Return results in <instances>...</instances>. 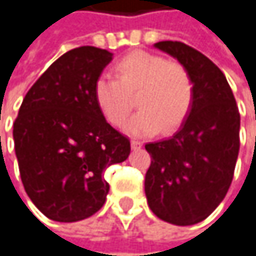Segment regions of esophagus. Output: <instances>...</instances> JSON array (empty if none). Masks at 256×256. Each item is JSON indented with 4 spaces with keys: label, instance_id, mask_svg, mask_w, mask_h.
Listing matches in <instances>:
<instances>
[{
    "label": "esophagus",
    "instance_id": "34e87169",
    "mask_svg": "<svg viewBox=\"0 0 256 256\" xmlns=\"http://www.w3.org/2000/svg\"><path fill=\"white\" fill-rule=\"evenodd\" d=\"M130 147H132L134 150H140V148L142 147V142H141V141H136V140H134V141L130 142Z\"/></svg>",
    "mask_w": 256,
    "mask_h": 256
}]
</instances>
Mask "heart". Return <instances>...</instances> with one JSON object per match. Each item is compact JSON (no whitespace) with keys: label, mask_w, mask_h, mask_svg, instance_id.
<instances>
[{"label":"heart","mask_w":256,"mask_h":256,"mask_svg":"<svg viewBox=\"0 0 256 256\" xmlns=\"http://www.w3.org/2000/svg\"><path fill=\"white\" fill-rule=\"evenodd\" d=\"M115 80L102 76L94 83V100L109 124L122 127L134 109L140 108L127 130L132 135H152L159 129L179 127L194 102V82L179 62L159 54L136 50L114 65Z\"/></svg>","instance_id":"b5f03b06"}]
</instances>
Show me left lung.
Returning a JSON list of instances; mask_svg holds the SVG:
<instances>
[{"mask_svg": "<svg viewBox=\"0 0 256 256\" xmlns=\"http://www.w3.org/2000/svg\"><path fill=\"white\" fill-rule=\"evenodd\" d=\"M154 46L190 71L194 102L173 136L146 144L152 156L144 182L147 204L160 220L190 226L205 220L230 186L240 114L224 74L206 56L178 40Z\"/></svg>", "mask_w": 256, "mask_h": 256, "instance_id": "left-lung-1", "label": "left lung"}]
</instances>
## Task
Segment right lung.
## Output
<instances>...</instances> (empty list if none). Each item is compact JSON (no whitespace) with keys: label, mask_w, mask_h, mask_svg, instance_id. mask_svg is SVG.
Wrapping results in <instances>:
<instances>
[{"label":"right lung","mask_w":256,"mask_h":256,"mask_svg":"<svg viewBox=\"0 0 256 256\" xmlns=\"http://www.w3.org/2000/svg\"><path fill=\"white\" fill-rule=\"evenodd\" d=\"M112 60L97 46L70 50L36 80L13 124L26 192L54 222L94 216L106 202L103 172L130 154V141L106 121L94 83Z\"/></svg>","instance_id":"obj_1"}]
</instances>
